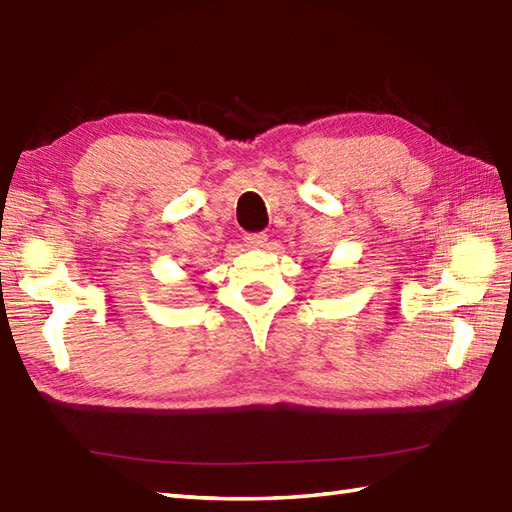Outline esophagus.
<instances>
[{
    "instance_id": "obj_1",
    "label": "esophagus",
    "mask_w": 512,
    "mask_h": 512,
    "mask_svg": "<svg viewBox=\"0 0 512 512\" xmlns=\"http://www.w3.org/2000/svg\"><path fill=\"white\" fill-rule=\"evenodd\" d=\"M244 239H246L248 248H264L268 242V235L266 233H248Z\"/></svg>"
}]
</instances>
